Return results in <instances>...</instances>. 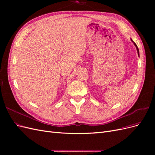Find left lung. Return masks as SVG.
<instances>
[{
    "label": "left lung",
    "instance_id": "8db88e82",
    "mask_svg": "<svg viewBox=\"0 0 155 155\" xmlns=\"http://www.w3.org/2000/svg\"><path fill=\"white\" fill-rule=\"evenodd\" d=\"M134 45H135L136 47H137V51H138V55H139V50H138V46H137V45H136V43H134Z\"/></svg>",
    "mask_w": 155,
    "mask_h": 155
}]
</instances>
